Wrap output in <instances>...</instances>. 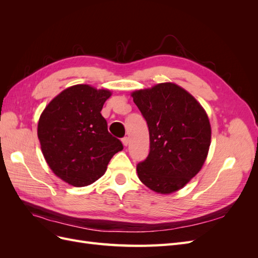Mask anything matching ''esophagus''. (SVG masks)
<instances>
[{
	"label": "esophagus",
	"mask_w": 258,
	"mask_h": 258,
	"mask_svg": "<svg viewBox=\"0 0 258 258\" xmlns=\"http://www.w3.org/2000/svg\"><path fill=\"white\" fill-rule=\"evenodd\" d=\"M121 142H122L123 146H127V145L129 144V138H128V137H124V138H122Z\"/></svg>",
	"instance_id": "34e87169"
}]
</instances>
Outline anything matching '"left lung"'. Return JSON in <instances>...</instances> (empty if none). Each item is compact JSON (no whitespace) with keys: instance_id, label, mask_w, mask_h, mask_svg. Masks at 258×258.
<instances>
[{"instance_id":"1","label":"left lung","mask_w":258,"mask_h":258,"mask_svg":"<svg viewBox=\"0 0 258 258\" xmlns=\"http://www.w3.org/2000/svg\"><path fill=\"white\" fill-rule=\"evenodd\" d=\"M131 96L150 131V153L137 166L140 181L159 194L181 189L207 159L211 126L206 111L173 83L137 90Z\"/></svg>"}]
</instances>
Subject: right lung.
Instances as JSON below:
<instances>
[{
  "mask_svg": "<svg viewBox=\"0 0 258 258\" xmlns=\"http://www.w3.org/2000/svg\"><path fill=\"white\" fill-rule=\"evenodd\" d=\"M111 91L75 85L60 92L45 107L37 137L52 172L76 187L102 176L113 156L121 151L120 140L107 131L101 115Z\"/></svg>",
  "mask_w": 258,
  "mask_h": 258,
  "instance_id": "1",
  "label": "right lung"
}]
</instances>
